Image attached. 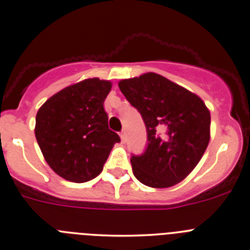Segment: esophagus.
I'll return each instance as SVG.
<instances>
[{"label":"esophagus","mask_w":250,"mask_h":250,"mask_svg":"<svg viewBox=\"0 0 250 250\" xmlns=\"http://www.w3.org/2000/svg\"><path fill=\"white\" fill-rule=\"evenodd\" d=\"M120 139H122L123 143L126 142V133H125V131H122V132H120Z\"/></svg>","instance_id":"1"}]
</instances>
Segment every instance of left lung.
<instances>
[{
    "label": "left lung",
    "mask_w": 250,
    "mask_h": 250,
    "mask_svg": "<svg viewBox=\"0 0 250 250\" xmlns=\"http://www.w3.org/2000/svg\"><path fill=\"white\" fill-rule=\"evenodd\" d=\"M118 86L146 126L144 153L131 157L134 177L151 188H169L183 181L209 144L210 112L206 104L156 73L122 80Z\"/></svg>",
    "instance_id": "obj_1"
}]
</instances>
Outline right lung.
Here are the masks:
<instances>
[{
    "instance_id": "add662e5",
    "label": "right lung",
    "mask_w": 250,
    "mask_h": 250,
    "mask_svg": "<svg viewBox=\"0 0 250 250\" xmlns=\"http://www.w3.org/2000/svg\"><path fill=\"white\" fill-rule=\"evenodd\" d=\"M112 83L86 79L50 97L36 114L35 137L46 162L60 177L74 183L103 171L119 136L108 128L104 102Z\"/></svg>"
}]
</instances>
